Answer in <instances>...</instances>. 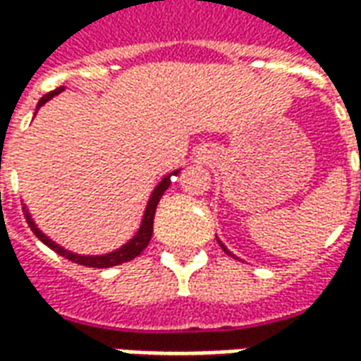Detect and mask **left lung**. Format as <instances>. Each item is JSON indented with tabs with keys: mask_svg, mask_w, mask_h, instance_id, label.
<instances>
[{
	"mask_svg": "<svg viewBox=\"0 0 361 361\" xmlns=\"http://www.w3.org/2000/svg\"><path fill=\"white\" fill-rule=\"evenodd\" d=\"M219 243H220V247H222V250H224V251H226V253H228V255H232V257H235V255H234V253H232V251H230V250H228V247H226V245H224V243H222V242H220V240H219Z\"/></svg>",
	"mask_w": 361,
	"mask_h": 361,
	"instance_id": "1",
	"label": "left lung"
}]
</instances>
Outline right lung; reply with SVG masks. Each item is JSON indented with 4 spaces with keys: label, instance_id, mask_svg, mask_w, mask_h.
<instances>
[{
    "label": "right lung",
    "instance_id": "1",
    "mask_svg": "<svg viewBox=\"0 0 361 361\" xmlns=\"http://www.w3.org/2000/svg\"><path fill=\"white\" fill-rule=\"evenodd\" d=\"M61 90H63V87H59V89L51 90V92H48V94H44L42 98L38 100L36 111L40 110V108H42L44 104L48 102V100H51L54 96H58ZM36 111H35V116H36ZM180 170L181 168H178V170H173V172L166 173L164 178H162V180L158 181L157 185H154V189H152V193H150V197H149V201H147V207H145V212H142V219H141V224H139V230L135 232L133 238H131V240H127V242L123 243L121 247H118V250L108 251V253H102V255H85V253H75V251L66 250L63 245L56 243L54 240H51L50 235H46L42 230L38 228V224H36L35 219H32V214H30V211H28V207L23 203L25 219H27L30 230L35 232L36 238H38V240H40L44 245H48V247L56 251L58 255L69 259V261H73V263H77V265L92 267V269H110V267L121 265V263H127V261H131V259H135L137 255H141L142 250L149 245L150 238H152V224H154V212H157L158 203H160V199H162V195H164L166 189L170 188L172 178L173 176H178V173H180Z\"/></svg>",
    "mask_w": 361,
    "mask_h": 361
}]
</instances>
